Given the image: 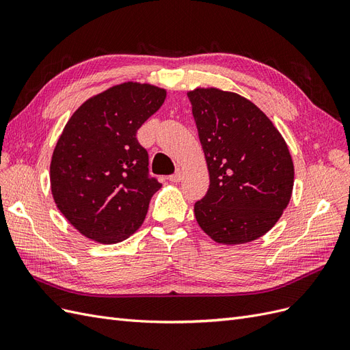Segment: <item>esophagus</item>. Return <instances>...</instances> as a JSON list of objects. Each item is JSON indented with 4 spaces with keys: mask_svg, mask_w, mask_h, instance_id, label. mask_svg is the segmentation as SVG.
<instances>
[{
    "mask_svg": "<svg viewBox=\"0 0 350 350\" xmlns=\"http://www.w3.org/2000/svg\"><path fill=\"white\" fill-rule=\"evenodd\" d=\"M181 179H183V169H176V172L169 176V181H172V183H179Z\"/></svg>",
    "mask_w": 350,
    "mask_h": 350,
    "instance_id": "34e87169",
    "label": "esophagus"
}]
</instances>
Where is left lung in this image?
I'll return each mask as SVG.
<instances>
[{
  "label": "left lung",
  "instance_id": "obj_1",
  "mask_svg": "<svg viewBox=\"0 0 350 350\" xmlns=\"http://www.w3.org/2000/svg\"><path fill=\"white\" fill-rule=\"evenodd\" d=\"M210 175L194 204L197 224L219 243L262 237L288 207L293 162L282 134L251 100L215 88L188 92Z\"/></svg>",
  "mask_w": 350,
  "mask_h": 350
}]
</instances>
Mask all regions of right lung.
Here are the masks:
<instances>
[{"label":"right lung","mask_w":350,"mask_h":350,"mask_svg":"<svg viewBox=\"0 0 350 350\" xmlns=\"http://www.w3.org/2000/svg\"><path fill=\"white\" fill-rule=\"evenodd\" d=\"M166 90L122 83L84 102L59 135L51 161L55 204L81 235L116 243L143 224L162 187L149 176L137 130L162 107Z\"/></svg>","instance_id":"1"}]
</instances>
